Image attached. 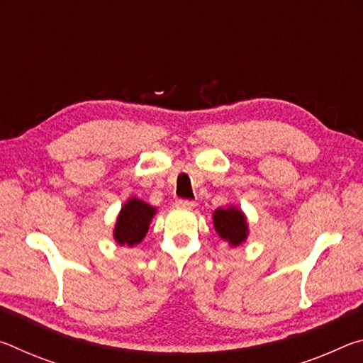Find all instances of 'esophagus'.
<instances>
[{"label": "esophagus", "instance_id": "1", "mask_svg": "<svg viewBox=\"0 0 363 363\" xmlns=\"http://www.w3.org/2000/svg\"><path fill=\"white\" fill-rule=\"evenodd\" d=\"M195 205L196 203H195L194 200H184V199H181V200L176 201V206L177 208H182V210H192Z\"/></svg>", "mask_w": 363, "mask_h": 363}]
</instances>
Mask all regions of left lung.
Here are the masks:
<instances>
[{"instance_id": "left-lung-1", "label": "left lung", "mask_w": 363, "mask_h": 363, "mask_svg": "<svg viewBox=\"0 0 363 363\" xmlns=\"http://www.w3.org/2000/svg\"><path fill=\"white\" fill-rule=\"evenodd\" d=\"M213 223L218 235L223 240L229 242L230 247H238L248 237V224L247 218L235 206L229 208H218L213 213Z\"/></svg>"}]
</instances>
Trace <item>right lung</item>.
Returning <instances> with one entry per match:
<instances>
[{
    "instance_id": "1",
    "label": "right lung",
    "mask_w": 363,
    "mask_h": 363,
    "mask_svg": "<svg viewBox=\"0 0 363 363\" xmlns=\"http://www.w3.org/2000/svg\"><path fill=\"white\" fill-rule=\"evenodd\" d=\"M157 210L145 201L133 196L121 206L113 229V238L118 245L134 247L144 240L150 220Z\"/></svg>"
}]
</instances>
